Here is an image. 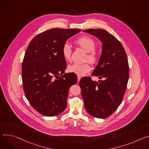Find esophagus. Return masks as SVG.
Wrapping results in <instances>:
<instances>
[{
  "instance_id": "1",
  "label": "esophagus",
  "mask_w": 149,
  "mask_h": 149,
  "mask_svg": "<svg viewBox=\"0 0 149 149\" xmlns=\"http://www.w3.org/2000/svg\"><path fill=\"white\" fill-rule=\"evenodd\" d=\"M80 79H81V76H79V75H78V76H77V81H79V80H80Z\"/></svg>"
}]
</instances>
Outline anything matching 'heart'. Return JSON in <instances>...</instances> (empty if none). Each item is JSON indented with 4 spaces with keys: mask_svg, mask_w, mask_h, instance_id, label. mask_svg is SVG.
I'll return each mask as SVG.
<instances>
[{
    "mask_svg": "<svg viewBox=\"0 0 149 149\" xmlns=\"http://www.w3.org/2000/svg\"><path fill=\"white\" fill-rule=\"evenodd\" d=\"M76 44L87 52L86 60H88L92 64H95L99 59V54L95 49L96 42L89 36H83L76 41ZM62 55L64 60L69 61L71 60L72 49L69 43L65 42L63 44L61 48ZM91 65L89 62L84 63H74L68 66L69 72L75 73L79 76H83L89 72L91 70Z\"/></svg>",
    "mask_w": 149,
    "mask_h": 149,
    "instance_id": "b5f03b06",
    "label": "heart"
}]
</instances>
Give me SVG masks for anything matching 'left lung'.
<instances>
[{
    "label": "left lung",
    "mask_w": 149,
    "mask_h": 149,
    "mask_svg": "<svg viewBox=\"0 0 149 149\" xmlns=\"http://www.w3.org/2000/svg\"><path fill=\"white\" fill-rule=\"evenodd\" d=\"M94 36L102 44V53L92 74L102 79L93 81L90 77L79 81L81 94L87 112L98 118H105L121 104L129 77L127 54L121 43L102 29L84 31Z\"/></svg>",
    "instance_id": "obj_1"
}]
</instances>
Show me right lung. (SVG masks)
I'll use <instances>...</instances> for the list:
<instances>
[{
    "label": "right lung",
    "instance_id": "obj_1",
    "mask_svg": "<svg viewBox=\"0 0 149 149\" xmlns=\"http://www.w3.org/2000/svg\"><path fill=\"white\" fill-rule=\"evenodd\" d=\"M80 31L48 29L36 36L26 48L22 66L24 91L31 106L44 116H56L67 107L69 88L77 79L74 74L64 73L67 64L61 48L69 38Z\"/></svg>",
    "mask_w": 149,
    "mask_h": 149
}]
</instances>
